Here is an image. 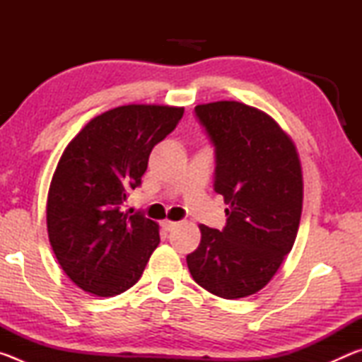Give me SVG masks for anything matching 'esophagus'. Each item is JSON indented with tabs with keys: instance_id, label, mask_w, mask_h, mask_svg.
Here are the masks:
<instances>
[{
	"instance_id": "obj_1",
	"label": "esophagus",
	"mask_w": 362,
	"mask_h": 362,
	"mask_svg": "<svg viewBox=\"0 0 362 362\" xmlns=\"http://www.w3.org/2000/svg\"><path fill=\"white\" fill-rule=\"evenodd\" d=\"M177 225H179V222H174V220H164V222H163V226H164V230H168V231H170V230H174Z\"/></svg>"
}]
</instances>
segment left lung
I'll return each instance as SVG.
<instances>
[{
    "label": "left lung",
    "mask_w": 362,
    "mask_h": 362,
    "mask_svg": "<svg viewBox=\"0 0 362 362\" xmlns=\"http://www.w3.org/2000/svg\"><path fill=\"white\" fill-rule=\"evenodd\" d=\"M216 153L214 189L228 209L222 231L201 225L187 255L193 279L222 298L263 289L291 252L302 216V168L292 140L267 113L240 102L194 107Z\"/></svg>",
    "instance_id": "left-lung-1"
}]
</instances>
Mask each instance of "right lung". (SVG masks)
<instances>
[{
	"label": "right lung",
	"instance_id": "1",
	"mask_svg": "<svg viewBox=\"0 0 362 362\" xmlns=\"http://www.w3.org/2000/svg\"><path fill=\"white\" fill-rule=\"evenodd\" d=\"M182 116L177 107H118L66 145L49 187L47 233L60 267L83 291L113 297L142 276L159 226L142 212H121V204Z\"/></svg>",
	"mask_w": 362,
	"mask_h": 362
}]
</instances>
